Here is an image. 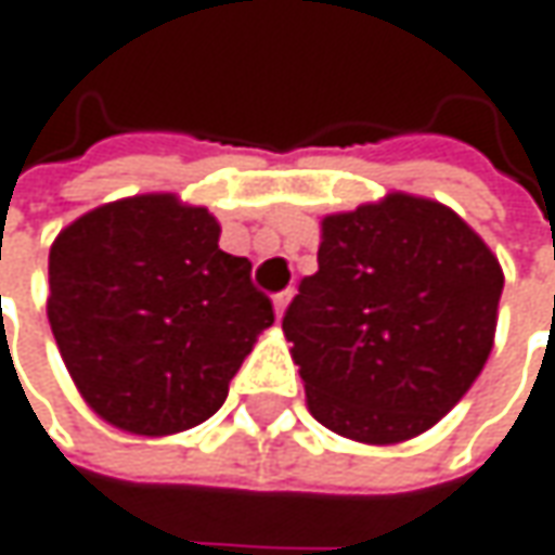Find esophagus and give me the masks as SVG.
<instances>
[{
    "label": "esophagus",
    "mask_w": 555,
    "mask_h": 555,
    "mask_svg": "<svg viewBox=\"0 0 555 555\" xmlns=\"http://www.w3.org/2000/svg\"><path fill=\"white\" fill-rule=\"evenodd\" d=\"M292 301V292H279L276 298H273V307H276V317L282 320V313H285V307Z\"/></svg>",
    "instance_id": "34e87169"
}]
</instances>
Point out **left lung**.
<instances>
[{
	"mask_svg": "<svg viewBox=\"0 0 555 555\" xmlns=\"http://www.w3.org/2000/svg\"><path fill=\"white\" fill-rule=\"evenodd\" d=\"M282 317L307 406L363 444L428 431L488 363L503 270L450 207L395 192L323 220Z\"/></svg>",
	"mask_w": 555,
	"mask_h": 555,
	"instance_id": "left-lung-1",
	"label": "left lung"
}]
</instances>
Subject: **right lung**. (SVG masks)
I'll use <instances>...</instances> for the list:
<instances>
[{"label":"right lung","mask_w":555,"mask_h":555,"mask_svg":"<svg viewBox=\"0 0 555 555\" xmlns=\"http://www.w3.org/2000/svg\"><path fill=\"white\" fill-rule=\"evenodd\" d=\"M220 223L177 195L102 205L49 251V325L83 400L133 435L210 420L273 325L251 260L220 251Z\"/></svg>","instance_id":"right-lung-1"}]
</instances>
